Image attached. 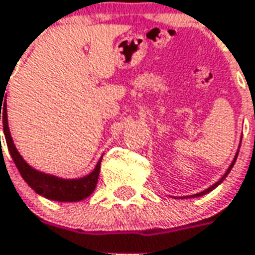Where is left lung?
<instances>
[{"instance_id":"1","label":"left lung","mask_w":255,"mask_h":255,"mask_svg":"<svg viewBox=\"0 0 255 255\" xmlns=\"http://www.w3.org/2000/svg\"><path fill=\"white\" fill-rule=\"evenodd\" d=\"M238 152H239V151H237V154H235V158H234V161L231 162V165L228 166L227 171H226V173H224V175H223V177H222V178H220V180H219L218 182H215L214 185H212V186H209L208 189L203 190V192H200V193H197V195H192V196H189V197H199V196L207 195V193H209V192H211V190H214L215 188H216V186H218V185H220V184H222V182H223V180H224V178H226V177H227V174H228V173H230V171H231V169H233L234 163H235V161H237V156H238Z\"/></svg>"}]
</instances>
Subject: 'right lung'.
Returning a JSON list of instances; mask_svg holds the SVG:
<instances>
[{
    "label": "right lung",
    "mask_w": 255,
    "mask_h": 255,
    "mask_svg": "<svg viewBox=\"0 0 255 255\" xmlns=\"http://www.w3.org/2000/svg\"><path fill=\"white\" fill-rule=\"evenodd\" d=\"M1 101H5V100L1 97ZM0 120H2L3 135H5V140H6L7 150L12 155L14 165L20 171L24 181L36 192L37 195L44 196L46 199L55 200V201H80V200L89 197L93 193L94 188L97 185V181H99L100 166H101L103 158L96 165L94 170L82 178L65 180V178H59L55 175L41 173L28 165L27 162L22 159L20 152L17 151L10 131H9V126H7L6 101L3 103V105L2 103L0 105Z\"/></svg>",
    "instance_id": "add662e5"
}]
</instances>
